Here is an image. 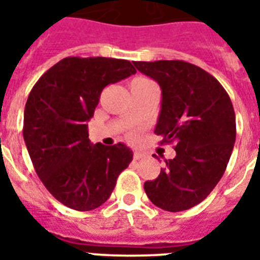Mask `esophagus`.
<instances>
[{
  "mask_svg": "<svg viewBox=\"0 0 260 260\" xmlns=\"http://www.w3.org/2000/svg\"><path fill=\"white\" fill-rule=\"evenodd\" d=\"M143 158H144V154H142V152H135L134 154L135 160H139V159H143Z\"/></svg>",
  "mask_w": 260,
  "mask_h": 260,
  "instance_id": "esophagus-1",
  "label": "esophagus"
}]
</instances>
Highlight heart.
<instances>
[{
  "mask_svg": "<svg viewBox=\"0 0 260 260\" xmlns=\"http://www.w3.org/2000/svg\"><path fill=\"white\" fill-rule=\"evenodd\" d=\"M138 79H142V78H138Z\"/></svg>",
  "mask_w": 260,
  "mask_h": 260,
  "instance_id": "1",
  "label": "heart"
}]
</instances>
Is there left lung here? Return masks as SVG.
I'll use <instances>...</instances> for the list:
<instances>
[{"instance_id": "8db88e82", "label": "left lung", "mask_w": 260, "mask_h": 260, "mask_svg": "<svg viewBox=\"0 0 260 260\" xmlns=\"http://www.w3.org/2000/svg\"><path fill=\"white\" fill-rule=\"evenodd\" d=\"M162 89L155 134L174 144L175 158L154 181L147 197L167 212H182L204 201L221 179L236 139V117L225 89L213 75L183 60L135 62Z\"/></svg>"}]
</instances>
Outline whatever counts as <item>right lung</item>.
<instances>
[{"mask_svg":"<svg viewBox=\"0 0 260 260\" xmlns=\"http://www.w3.org/2000/svg\"><path fill=\"white\" fill-rule=\"evenodd\" d=\"M129 60L62 59L35 83L24 110V142L47 190L67 208L93 210L110 197L132 162L122 143L91 144L87 124L104 87L135 74Z\"/></svg>","mask_w":260,"mask_h":260,"instance_id":"right-lung-1","label":"right lung"}]
</instances>
